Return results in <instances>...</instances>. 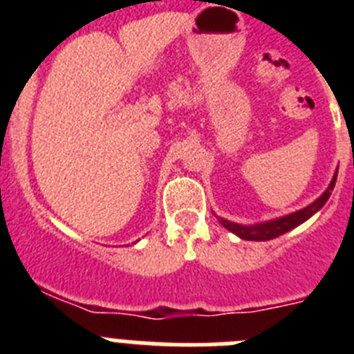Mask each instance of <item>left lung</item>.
Instances as JSON below:
<instances>
[{
    "instance_id": "obj_1",
    "label": "left lung",
    "mask_w": 354,
    "mask_h": 354,
    "mask_svg": "<svg viewBox=\"0 0 354 354\" xmlns=\"http://www.w3.org/2000/svg\"><path fill=\"white\" fill-rule=\"evenodd\" d=\"M335 180H337V174L333 175V179H331V183H330V186H328L326 192L319 196L314 204H310L308 207L301 209V211H298V212H292V214H289V216L278 218V220L268 221V223H261V225H253V227H245V225L232 223V221H227V220H223V218H218V220H220V223L223 225L227 230H230V232H234L236 236H239L241 239H246V241L274 239V237L282 236V234L292 230L294 227L301 225L303 221L308 220L312 214H315L319 209L323 207V205L326 204V200L330 198L331 192H333V187H335Z\"/></svg>"
}]
</instances>
